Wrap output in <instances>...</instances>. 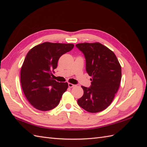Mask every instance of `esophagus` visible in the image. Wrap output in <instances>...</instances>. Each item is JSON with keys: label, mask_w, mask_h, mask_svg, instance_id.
I'll return each instance as SVG.
<instances>
[{"label": "esophagus", "mask_w": 147, "mask_h": 147, "mask_svg": "<svg viewBox=\"0 0 147 147\" xmlns=\"http://www.w3.org/2000/svg\"><path fill=\"white\" fill-rule=\"evenodd\" d=\"M68 86H69V88H73V87L75 86V84H72V83H68Z\"/></svg>", "instance_id": "esophagus-1"}]
</instances>
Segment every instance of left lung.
Segmentation results:
<instances>
[{
    "instance_id": "8db88e82",
    "label": "left lung",
    "mask_w": 147,
    "mask_h": 147,
    "mask_svg": "<svg viewBox=\"0 0 147 147\" xmlns=\"http://www.w3.org/2000/svg\"><path fill=\"white\" fill-rule=\"evenodd\" d=\"M84 55L86 70L91 78L90 88L82 86L84 93L78 99V105L90 113L103 111L112 103L121 79V67L115 53L96 43L77 44Z\"/></svg>"
}]
</instances>
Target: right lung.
<instances>
[{"label":"right lung","mask_w":147,"mask_h":147,"mask_svg":"<svg viewBox=\"0 0 147 147\" xmlns=\"http://www.w3.org/2000/svg\"><path fill=\"white\" fill-rule=\"evenodd\" d=\"M74 44L44 42L28 53L21 69V84L29 103L40 111H48L59 104L68 83L53 79L52 71L59 57L72 50Z\"/></svg>","instance_id":"add662e5"}]
</instances>
